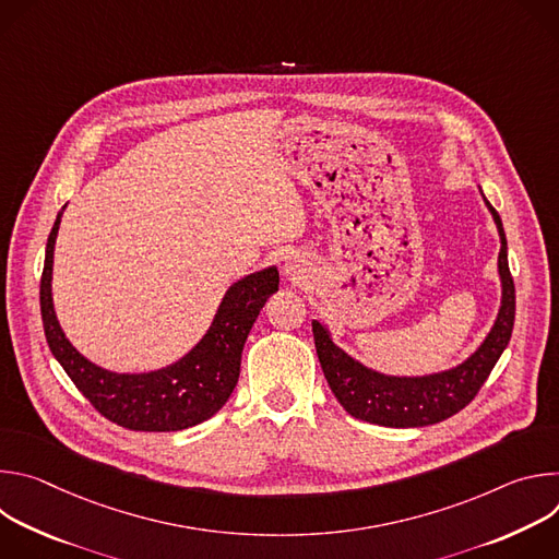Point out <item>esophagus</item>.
I'll use <instances>...</instances> for the list:
<instances>
[{
  "instance_id": "34e87169",
  "label": "esophagus",
  "mask_w": 559,
  "mask_h": 559,
  "mask_svg": "<svg viewBox=\"0 0 559 559\" xmlns=\"http://www.w3.org/2000/svg\"><path fill=\"white\" fill-rule=\"evenodd\" d=\"M285 274L292 276V281H300V276H302V265H300V261L287 259V263H285Z\"/></svg>"
}]
</instances>
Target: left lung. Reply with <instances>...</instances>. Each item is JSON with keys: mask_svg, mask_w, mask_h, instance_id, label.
<instances>
[{"mask_svg": "<svg viewBox=\"0 0 559 559\" xmlns=\"http://www.w3.org/2000/svg\"><path fill=\"white\" fill-rule=\"evenodd\" d=\"M487 207L493 214L502 241L498 257V270L502 278V307L493 330L480 349L455 369L420 378L382 376L362 367L343 349H338L321 323H311L318 360H321L323 373L334 395L349 416L371 425L397 429L427 427L442 423L464 409L487 382L491 369L511 341L515 321V285L509 272L507 236L496 207L489 201Z\"/></svg>", "mask_w": 559, "mask_h": 559, "instance_id": "obj_1", "label": "left lung"}]
</instances>
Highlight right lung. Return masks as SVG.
<instances>
[{
    "instance_id": "1",
    "label": "right lung",
    "mask_w": 559,
    "mask_h": 559,
    "mask_svg": "<svg viewBox=\"0 0 559 559\" xmlns=\"http://www.w3.org/2000/svg\"><path fill=\"white\" fill-rule=\"evenodd\" d=\"M63 207L48 236L39 287L41 321L52 356L91 405L119 427L181 431L212 418L236 386L248 334L265 300L278 292V270L267 267L234 283L207 334L179 362L150 373H112L86 360L68 343L52 309V252Z\"/></svg>"
}]
</instances>
